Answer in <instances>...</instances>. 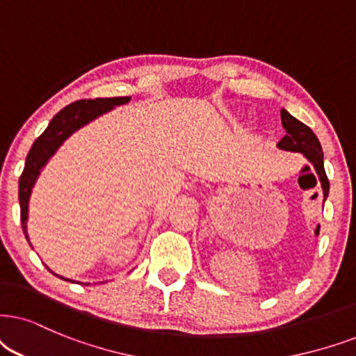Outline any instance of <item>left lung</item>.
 Wrapping results in <instances>:
<instances>
[{
	"mask_svg": "<svg viewBox=\"0 0 356 356\" xmlns=\"http://www.w3.org/2000/svg\"><path fill=\"white\" fill-rule=\"evenodd\" d=\"M281 121L282 128L286 129V136L277 143V147L286 151L302 152L309 159V163L314 165V169H316L318 181L322 184L323 197H327L330 184H328L325 169H323V152L317 136L307 124L300 123L298 118L287 113L286 110H281Z\"/></svg>",
	"mask_w": 356,
	"mask_h": 356,
	"instance_id": "left-lung-1",
	"label": "left lung"
}]
</instances>
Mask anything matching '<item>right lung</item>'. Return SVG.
<instances>
[{
	"label": "right lung",
	"instance_id": "1",
	"mask_svg": "<svg viewBox=\"0 0 356 356\" xmlns=\"http://www.w3.org/2000/svg\"><path fill=\"white\" fill-rule=\"evenodd\" d=\"M131 100V97H113V98H95V100H79L67 105L64 110L51 120V123L40 136L35 139L33 147H31L28 157H26L24 170H22L19 179V205H21V223L22 232L28 238V209L29 197L33 191L35 179L40 174V169L46 165L51 156L57 151V147L70 136L72 133L77 131L83 124L90 123L106 111L113 110L115 106L124 105ZM29 241V238H28ZM60 277V276H58ZM65 279V277H62ZM69 281V279H65Z\"/></svg>",
	"mask_w": 356,
	"mask_h": 356
}]
</instances>
